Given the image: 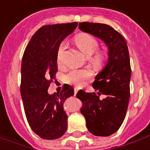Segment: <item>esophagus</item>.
<instances>
[{"label":"esophagus","mask_w":150,"mask_h":150,"mask_svg":"<svg viewBox=\"0 0 150 150\" xmlns=\"http://www.w3.org/2000/svg\"><path fill=\"white\" fill-rule=\"evenodd\" d=\"M78 88H74V95H76V94H77V93H78Z\"/></svg>","instance_id":"esophagus-1"}]
</instances>
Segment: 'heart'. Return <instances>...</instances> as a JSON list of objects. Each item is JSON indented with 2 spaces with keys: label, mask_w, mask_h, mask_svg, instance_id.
I'll return each mask as SVG.
<instances>
[{
  "label": "heart",
  "mask_w": 150,
  "mask_h": 150,
  "mask_svg": "<svg viewBox=\"0 0 150 150\" xmlns=\"http://www.w3.org/2000/svg\"><path fill=\"white\" fill-rule=\"evenodd\" d=\"M75 41L78 47L87 56H91L93 53H95L99 48L98 41L97 40V38L90 34H87V33L79 34L75 38ZM65 49H66V43L65 42H62L60 43L57 51V62L59 65L62 63L63 53H64ZM105 59H106L105 53L97 52L92 57V62L95 64H99ZM91 76H92V72L89 69H74V70L70 71L65 76V81L67 83L80 87Z\"/></svg>",
  "instance_id": "1"
}]
</instances>
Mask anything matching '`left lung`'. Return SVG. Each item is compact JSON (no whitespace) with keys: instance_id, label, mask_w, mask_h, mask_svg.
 Wrapping results in <instances>:
<instances>
[{"instance_id":"8db88e82","label":"left lung","mask_w":150,"mask_h":150,"mask_svg":"<svg viewBox=\"0 0 150 150\" xmlns=\"http://www.w3.org/2000/svg\"><path fill=\"white\" fill-rule=\"evenodd\" d=\"M78 28L100 38L108 48L106 66L93 83L97 93L79 90L77 98L83 103L80 111L90 133L109 136L122 125L129 105L131 67L128 46L124 37L106 24L80 22ZM101 94L106 98L99 100Z\"/></svg>"}]
</instances>
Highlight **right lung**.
Instances as JSON below:
<instances>
[{"label": "right lung", "instance_id": "obj_1", "mask_svg": "<svg viewBox=\"0 0 150 150\" xmlns=\"http://www.w3.org/2000/svg\"><path fill=\"white\" fill-rule=\"evenodd\" d=\"M78 22L42 26L27 44L21 62V95L31 129L44 139H56L67 128L63 103L74 94L72 86L64 84L60 93L49 94L50 83L57 72V51Z\"/></svg>", "mask_w": 150, "mask_h": 150}]
</instances>
